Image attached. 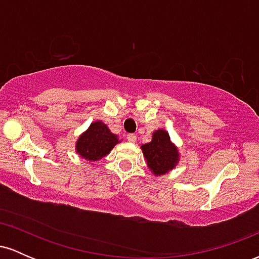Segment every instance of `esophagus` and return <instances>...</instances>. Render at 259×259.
Wrapping results in <instances>:
<instances>
[{"label":"esophagus","instance_id":"34e87169","mask_svg":"<svg viewBox=\"0 0 259 259\" xmlns=\"http://www.w3.org/2000/svg\"><path fill=\"white\" fill-rule=\"evenodd\" d=\"M126 139L129 142H135L136 141V135H134V134H129V135H126Z\"/></svg>","mask_w":259,"mask_h":259}]
</instances>
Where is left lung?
Here are the masks:
<instances>
[{
    "label": "left lung",
    "instance_id": "1",
    "mask_svg": "<svg viewBox=\"0 0 259 259\" xmlns=\"http://www.w3.org/2000/svg\"><path fill=\"white\" fill-rule=\"evenodd\" d=\"M147 167L154 177L169 173L180 160L179 148L170 140L167 130L157 129L148 144L141 145Z\"/></svg>",
    "mask_w": 259,
    "mask_h": 259
}]
</instances>
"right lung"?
<instances>
[{"label": "right lung", "mask_w": 259, "mask_h": 259, "mask_svg": "<svg viewBox=\"0 0 259 259\" xmlns=\"http://www.w3.org/2000/svg\"><path fill=\"white\" fill-rule=\"evenodd\" d=\"M119 142L118 135L113 134L107 124L96 120L76 140L75 152L89 162H99Z\"/></svg>", "instance_id": "right-lung-1"}]
</instances>
